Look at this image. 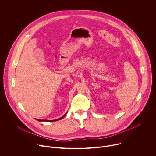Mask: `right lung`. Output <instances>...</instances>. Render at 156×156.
Wrapping results in <instances>:
<instances>
[{
	"mask_svg": "<svg viewBox=\"0 0 156 156\" xmlns=\"http://www.w3.org/2000/svg\"><path fill=\"white\" fill-rule=\"evenodd\" d=\"M66 114H65L63 117H62L61 118H59V119H56V120H39V119H36L37 120H38V121H40V122H42V121H46V122H55V121H58V120H61V119H63L64 117H65V116L66 115Z\"/></svg>",
	"mask_w": 156,
	"mask_h": 156,
	"instance_id": "1",
	"label": "right lung"
}]
</instances>
